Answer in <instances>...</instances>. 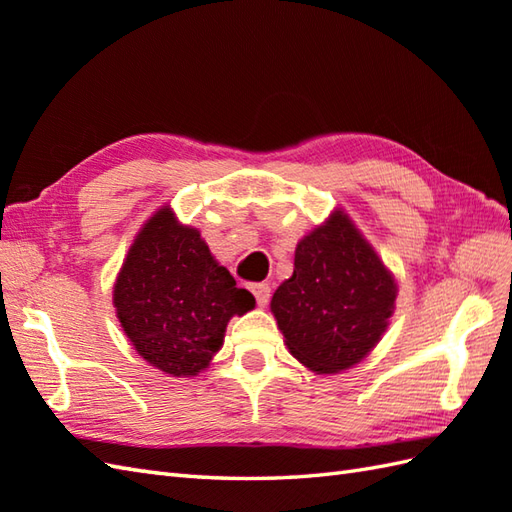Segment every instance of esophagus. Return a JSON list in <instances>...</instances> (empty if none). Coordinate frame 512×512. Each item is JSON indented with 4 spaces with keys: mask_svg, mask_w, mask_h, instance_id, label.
<instances>
[{
    "mask_svg": "<svg viewBox=\"0 0 512 512\" xmlns=\"http://www.w3.org/2000/svg\"><path fill=\"white\" fill-rule=\"evenodd\" d=\"M251 290H253V294H255L257 305H259V307H266L268 301H270V285H268V283H255Z\"/></svg>",
    "mask_w": 512,
    "mask_h": 512,
    "instance_id": "1",
    "label": "esophagus"
}]
</instances>
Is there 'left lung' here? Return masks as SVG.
Instances as JSON below:
<instances>
[{
  "mask_svg": "<svg viewBox=\"0 0 512 512\" xmlns=\"http://www.w3.org/2000/svg\"><path fill=\"white\" fill-rule=\"evenodd\" d=\"M395 299V277L336 209L296 244L294 272L272 296L270 312L296 360L318 375H334L375 349Z\"/></svg>",
  "mask_w": 512,
  "mask_h": 512,
  "instance_id": "8db88e82",
  "label": "left lung"
}]
</instances>
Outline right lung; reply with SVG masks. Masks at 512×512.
Listing matches in <instances>:
<instances>
[{
	"label": "right lung",
	"mask_w": 512,
	"mask_h": 512,
	"mask_svg": "<svg viewBox=\"0 0 512 512\" xmlns=\"http://www.w3.org/2000/svg\"><path fill=\"white\" fill-rule=\"evenodd\" d=\"M113 305L141 358L172 377H194L220 351L229 320L253 310L255 296L235 288L198 229L161 207L128 248Z\"/></svg>",
	"instance_id": "add662e5"
}]
</instances>
